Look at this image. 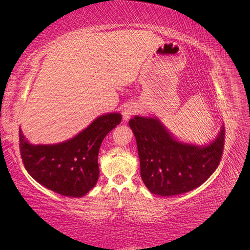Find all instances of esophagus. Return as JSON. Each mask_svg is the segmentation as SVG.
Returning <instances> with one entry per match:
<instances>
[{"instance_id":"esophagus-1","label":"esophagus","mask_w":250,"mask_h":250,"mask_svg":"<svg viewBox=\"0 0 250 250\" xmlns=\"http://www.w3.org/2000/svg\"><path fill=\"white\" fill-rule=\"evenodd\" d=\"M134 112H135V107L133 106V105H130V104L126 105V106H124V108L122 110L123 119L127 121L128 119L131 118V116L134 115Z\"/></svg>"}]
</instances>
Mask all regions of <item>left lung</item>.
Masks as SVG:
<instances>
[{"label":"left lung","instance_id":"8db88e82","mask_svg":"<svg viewBox=\"0 0 250 250\" xmlns=\"http://www.w3.org/2000/svg\"><path fill=\"white\" fill-rule=\"evenodd\" d=\"M129 126L137 140L142 179L153 194L174 196L192 191L221 162L224 127L213 143L200 148L173 139L156 119L137 116Z\"/></svg>","mask_w":250,"mask_h":250}]
</instances>
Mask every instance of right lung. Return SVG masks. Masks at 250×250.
Listing matches in <instances>:
<instances>
[{"label":"right lung","instance_id":"obj_1","mask_svg":"<svg viewBox=\"0 0 250 250\" xmlns=\"http://www.w3.org/2000/svg\"><path fill=\"white\" fill-rule=\"evenodd\" d=\"M121 120L122 116L117 112L101 116L76 137L57 145H31L20 129L22 164L30 175L49 190L67 197L84 196L99 177L101 143Z\"/></svg>","mask_w":250,"mask_h":250}]
</instances>
